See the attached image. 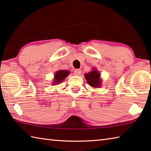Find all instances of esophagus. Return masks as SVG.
<instances>
[{"instance_id":"34e87169","label":"esophagus","mask_w":151,"mask_h":151,"mask_svg":"<svg viewBox=\"0 0 151 151\" xmlns=\"http://www.w3.org/2000/svg\"><path fill=\"white\" fill-rule=\"evenodd\" d=\"M81 74V70L80 69H75L74 71V75L76 76H79Z\"/></svg>"}]
</instances>
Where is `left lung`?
I'll list each match as a JSON object with an SVG mask.
<instances>
[{"mask_svg": "<svg viewBox=\"0 0 151 151\" xmlns=\"http://www.w3.org/2000/svg\"><path fill=\"white\" fill-rule=\"evenodd\" d=\"M85 78L88 85L92 87L98 88L101 86V74L97 70L96 68H93V70L90 73L85 74Z\"/></svg>", "mask_w": 151, "mask_h": 151, "instance_id": "obj_1", "label": "left lung"}]
</instances>
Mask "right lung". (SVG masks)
<instances>
[{"instance_id":"right-lung-1","label":"right lung","mask_w":151,"mask_h":151,"mask_svg":"<svg viewBox=\"0 0 151 151\" xmlns=\"http://www.w3.org/2000/svg\"><path fill=\"white\" fill-rule=\"evenodd\" d=\"M70 71L62 70H58L57 72H56L55 74V78L53 81L52 85H57V84L62 83V81H64L66 76L68 75Z\"/></svg>"}]
</instances>
